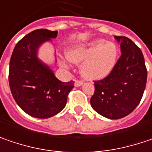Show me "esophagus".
Returning <instances> with one entry per match:
<instances>
[{
	"label": "esophagus",
	"instance_id": "1",
	"mask_svg": "<svg viewBox=\"0 0 152 152\" xmlns=\"http://www.w3.org/2000/svg\"><path fill=\"white\" fill-rule=\"evenodd\" d=\"M83 84V82H82V81H76V83H75V86H76V87H81Z\"/></svg>",
	"mask_w": 152,
	"mask_h": 152
}]
</instances>
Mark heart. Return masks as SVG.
<instances>
[{
	"mask_svg": "<svg viewBox=\"0 0 152 152\" xmlns=\"http://www.w3.org/2000/svg\"><path fill=\"white\" fill-rule=\"evenodd\" d=\"M119 49L115 43L104 39H94L72 46L66 58L73 64H81L80 73L90 81L105 78L113 70L118 58Z\"/></svg>",
	"mask_w": 152,
	"mask_h": 152,
	"instance_id": "1",
	"label": "heart"
}]
</instances>
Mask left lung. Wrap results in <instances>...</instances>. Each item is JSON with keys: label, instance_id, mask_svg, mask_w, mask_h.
I'll return each mask as SVG.
<instances>
[{"label": "left lung", "instance_id": "left-lung-1", "mask_svg": "<svg viewBox=\"0 0 152 152\" xmlns=\"http://www.w3.org/2000/svg\"><path fill=\"white\" fill-rule=\"evenodd\" d=\"M122 55L104 79L94 82L93 109L108 119L116 120L130 114L140 104L147 80L141 50L128 37H115Z\"/></svg>", "mask_w": 152, "mask_h": 152}]
</instances>
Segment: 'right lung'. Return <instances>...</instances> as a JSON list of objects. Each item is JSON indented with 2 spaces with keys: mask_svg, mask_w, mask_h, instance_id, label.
I'll return each instance as SVG.
<instances>
[{
  "mask_svg": "<svg viewBox=\"0 0 152 152\" xmlns=\"http://www.w3.org/2000/svg\"><path fill=\"white\" fill-rule=\"evenodd\" d=\"M57 35V30H34L17 43L11 57V93L18 105L33 117L45 119L59 113L74 87L73 81H59L53 69L38 57L40 48L52 42Z\"/></svg>",
  "mask_w": 152,
  "mask_h": 152,
  "instance_id": "right-lung-1",
  "label": "right lung"
}]
</instances>
